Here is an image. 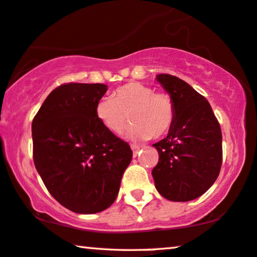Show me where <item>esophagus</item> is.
<instances>
[{
    "label": "esophagus",
    "instance_id": "obj_1",
    "mask_svg": "<svg viewBox=\"0 0 257 257\" xmlns=\"http://www.w3.org/2000/svg\"><path fill=\"white\" fill-rule=\"evenodd\" d=\"M131 149L133 151V156H137V153H138V151L140 150V146L139 145H136V144H132L131 145Z\"/></svg>",
    "mask_w": 257,
    "mask_h": 257
}]
</instances>
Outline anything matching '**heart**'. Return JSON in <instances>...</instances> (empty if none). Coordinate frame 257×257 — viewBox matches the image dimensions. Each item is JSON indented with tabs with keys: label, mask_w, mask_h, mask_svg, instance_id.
<instances>
[{
	"label": "heart",
	"mask_w": 257,
	"mask_h": 257,
	"mask_svg": "<svg viewBox=\"0 0 257 257\" xmlns=\"http://www.w3.org/2000/svg\"><path fill=\"white\" fill-rule=\"evenodd\" d=\"M101 125L115 135L121 133L128 122L131 139L160 138L172 127L175 117L174 104L167 93L154 92L142 83H127L119 86L110 98L99 100L94 110Z\"/></svg>",
	"instance_id": "b5f03b06"
}]
</instances>
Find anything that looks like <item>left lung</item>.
I'll use <instances>...</instances> for the list:
<instances>
[{"mask_svg":"<svg viewBox=\"0 0 257 257\" xmlns=\"http://www.w3.org/2000/svg\"><path fill=\"white\" fill-rule=\"evenodd\" d=\"M157 80L170 94L175 117L165 139L153 146L159 161L152 175L157 191L171 201H191L208 191L222 164V133L208 100L178 77Z\"/></svg>","mask_w":257,"mask_h":257,"instance_id":"left-lung-1","label":"left lung"}]
</instances>
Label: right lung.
I'll return each mask as SVG.
<instances>
[{"mask_svg": "<svg viewBox=\"0 0 257 257\" xmlns=\"http://www.w3.org/2000/svg\"><path fill=\"white\" fill-rule=\"evenodd\" d=\"M105 84L56 87L35 115L33 157L49 193L65 208L94 214L117 198L131 147L100 124L96 105Z\"/></svg>", "mask_w": 257, "mask_h": 257, "instance_id": "1", "label": "right lung"}]
</instances>
